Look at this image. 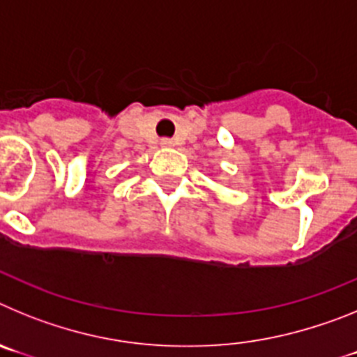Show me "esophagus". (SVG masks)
<instances>
[{
    "mask_svg": "<svg viewBox=\"0 0 357 357\" xmlns=\"http://www.w3.org/2000/svg\"><path fill=\"white\" fill-rule=\"evenodd\" d=\"M173 139H169V137H162V139H160V146H164V148H172L173 146Z\"/></svg>",
    "mask_w": 357,
    "mask_h": 357,
    "instance_id": "34e87169",
    "label": "esophagus"
}]
</instances>
